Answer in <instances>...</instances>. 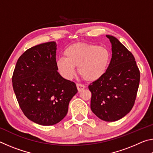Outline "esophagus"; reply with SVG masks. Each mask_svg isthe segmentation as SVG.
<instances>
[{"mask_svg":"<svg viewBox=\"0 0 153 153\" xmlns=\"http://www.w3.org/2000/svg\"><path fill=\"white\" fill-rule=\"evenodd\" d=\"M76 86H77V90H78V92H81L82 90H83L85 88H86V86H85L84 85H83L82 84H77Z\"/></svg>","mask_w":153,"mask_h":153,"instance_id":"esophagus-1","label":"esophagus"}]
</instances>
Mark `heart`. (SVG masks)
<instances>
[{
    "mask_svg": "<svg viewBox=\"0 0 153 153\" xmlns=\"http://www.w3.org/2000/svg\"><path fill=\"white\" fill-rule=\"evenodd\" d=\"M64 58L56 62L58 71L65 79H71L78 66L80 76L86 81L94 82L105 76L112 59L111 51L106 46L94 44L76 43L64 51Z\"/></svg>",
    "mask_w": 153,
    "mask_h": 153,
    "instance_id": "heart-1",
    "label": "heart"
}]
</instances>
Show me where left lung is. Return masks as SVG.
<instances>
[{
	"instance_id": "obj_1",
	"label": "left lung",
	"mask_w": 153,
	"mask_h": 153,
	"mask_svg": "<svg viewBox=\"0 0 153 153\" xmlns=\"http://www.w3.org/2000/svg\"><path fill=\"white\" fill-rule=\"evenodd\" d=\"M107 37L112 46V59L105 76L88 86L90 108L100 120L115 121L134 107L140 74L132 53L115 37Z\"/></svg>"
}]
</instances>
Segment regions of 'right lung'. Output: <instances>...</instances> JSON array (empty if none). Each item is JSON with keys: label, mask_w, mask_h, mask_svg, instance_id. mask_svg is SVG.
Here are the masks:
<instances>
[{"label": "right lung", "mask_w": 153, "mask_h": 153, "mask_svg": "<svg viewBox=\"0 0 153 153\" xmlns=\"http://www.w3.org/2000/svg\"><path fill=\"white\" fill-rule=\"evenodd\" d=\"M55 42L27 49L18 59L12 77L17 102L30 120L53 126L65 117L77 92L74 82L64 79L56 65Z\"/></svg>", "instance_id": "1"}]
</instances>
